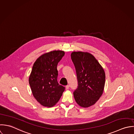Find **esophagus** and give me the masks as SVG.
Returning <instances> with one entry per match:
<instances>
[{
	"label": "esophagus",
	"instance_id": "1",
	"mask_svg": "<svg viewBox=\"0 0 134 134\" xmlns=\"http://www.w3.org/2000/svg\"><path fill=\"white\" fill-rule=\"evenodd\" d=\"M69 87H70V85H66V86H65V88H66V90L69 89Z\"/></svg>",
	"mask_w": 134,
	"mask_h": 134
}]
</instances>
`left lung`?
<instances>
[{
	"label": "left lung",
	"instance_id": "1",
	"mask_svg": "<svg viewBox=\"0 0 134 134\" xmlns=\"http://www.w3.org/2000/svg\"><path fill=\"white\" fill-rule=\"evenodd\" d=\"M71 59L76 70L78 86L73 92L77 103L87 108L94 104L102 95L105 80L104 71L91 54L73 52Z\"/></svg>",
	"mask_w": 134,
	"mask_h": 134
}]
</instances>
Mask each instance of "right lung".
<instances>
[{"label": "right lung", "mask_w": 134, "mask_h": 134, "mask_svg": "<svg viewBox=\"0 0 134 134\" xmlns=\"http://www.w3.org/2000/svg\"><path fill=\"white\" fill-rule=\"evenodd\" d=\"M64 54L61 50L50 51L40 56L33 64L29 84L34 97L43 106L55 105L65 90L57 81V65Z\"/></svg>", "instance_id": "add662e5"}]
</instances>
